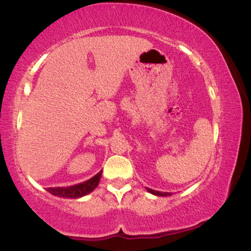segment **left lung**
I'll list each match as a JSON object with an SVG mask.
<instances>
[{
    "mask_svg": "<svg viewBox=\"0 0 251 251\" xmlns=\"http://www.w3.org/2000/svg\"><path fill=\"white\" fill-rule=\"evenodd\" d=\"M146 190L150 192V193H152L154 195H157V197H168V195H171V193H167V192H164V193H162V192H159V191H154V190H151V188H147Z\"/></svg>",
    "mask_w": 251,
    "mask_h": 251,
    "instance_id": "left-lung-1",
    "label": "left lung"
}]
</instances>
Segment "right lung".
Segmentation results:
<instances>
[{"label": "right lung", "mask_w": 251, "mask_h": 251, "mask_svg": "<svg viewBox=\"0 0 251 251\" xmlns=\"http://www.w3.org/2000/svg\"><path fill=\"white\" fill-rule=\"evenodd\" d=\"M101 171L94 176L90 179L84 181V183L74 185V186H70V187H50L47 188V191L51 193L52 195H56V197H60V198H68V199H76V198H81L83 195H87L95 190L96 187L98 186L99 180H100L101 177Z\"/></svg>", "instance_id": "add662e5"}]
</instances>
